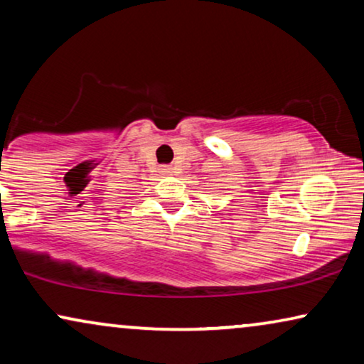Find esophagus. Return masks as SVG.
<instances>
[{
	"instance_id": "obj_1",
	"label": "esophagus",
	"mask_w": 364,
	"mask_h": 364,
	"mask_svg": "<svg viewBox=\"0 0 364 364\" xmlns=\"http://www.w3.org/2000/svg\"><path fill=\"white\" fill-rule=\"evenodd\" d=\"M161 172L166 173V176H173V173H176V167H172V166H162Z\"/></svg>"
}]
</instances>
